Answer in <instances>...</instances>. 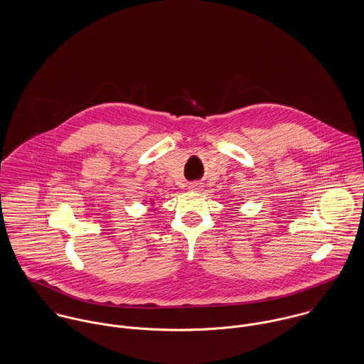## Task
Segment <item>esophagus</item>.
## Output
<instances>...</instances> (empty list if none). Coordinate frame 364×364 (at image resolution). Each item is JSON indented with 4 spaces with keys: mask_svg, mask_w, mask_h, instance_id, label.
I'll list each match as a JSON object with an SVG mask.
<instances>
[{
    "mask_svg": "<svg viewBox=\"0 0 364 364\" xmlns=\"http://www.w3.org/2000/svg\"><path fill=\"white\" fill-rule=\"evenodd\" d=\"M188 190H191V191H198V190H200V184L193 183V184H190V186H188Z\"/></svg>",
    "mask_w": 364,
    "mask_h": 364,
    "instance_id": "1",
    "label": "esophagus"
}]
</instances>
